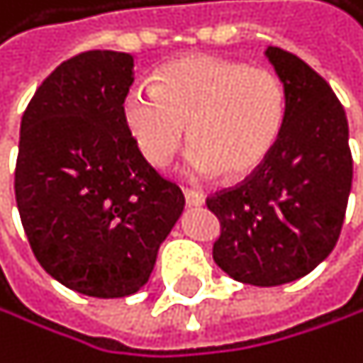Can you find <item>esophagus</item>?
<instances>
[{
    "instance_id": "obj_1",
    "label": "esophagus",
    "mask_w": 363,
    "mask_h": 363,
    "mask_svg": "<svg viewBox=\"0 0 363 363\" xmlns=\"http://www.w3.org/2000/svg\"><path fill=\"white\" fill-rule=\"evenodd\" d=\"M183 194H185V201H187L189 207H201L205 203V196L196 189H183Z\"/></svg>"
}]
</instances>
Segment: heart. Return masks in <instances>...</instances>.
I'll return each mask as SVG.
<instances>
[{
    "label": "heart",
    "mask_w": 363,
    "mask_h": 363,
    "mask_svg": "<svg viewBox=\"0 0 363 363\" xmlns=\"http://www.w3.org/2000/svg\"><path fill=\"white\" fill-rule=\"evenodd\" d=\"M286 111V86L274 71L212 55L164 64L156 89L135 84L120 106L133 145L154 167L172 160L189 125L185 172L194 178L255 172L274 149Z\"/></svg>",
    "instance_id": "obj_1"
}]
</instances>
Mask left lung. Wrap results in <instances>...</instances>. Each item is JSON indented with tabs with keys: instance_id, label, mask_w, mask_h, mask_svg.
<instances>
[{
	"instance_id": "8db88e82",
	"label": "left lung",
	"mask_w": 363,
	"mask_h": 363,
	"mask_svg": "<svg viewBox=\"0 0 363 363\" xmlns=\"http://www.w3.org/2000/svg\"><path fill=\"white\" fill-rule=\"evenodd\" d=\"M288 111L281 135L243 185L207 199L220 220L214 261L234 281L290 284L330 255L352 185L348 120L330 84L303 60L267 46Z\"/></svg>"
}]
</instances>
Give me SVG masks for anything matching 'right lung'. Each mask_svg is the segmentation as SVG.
<instances>
[{
	"label": "right lung",
	"instance_id": "add662e5",
	"mask_svg": "<svg viewBox=\"0 0 363 363\" xmlns=\"http://www.w3.org/2000/svg\"><path fill=\"white\" fill-rule=\"evenodd\" d=\"M133 57L86 50L50 73L19 127L15 199L35 259L69 290L120 299L154 272L185 196L122 122Z\"/></svg>",
	"mask_w": 363,
	"mask_h": 363
}]
</instances>
